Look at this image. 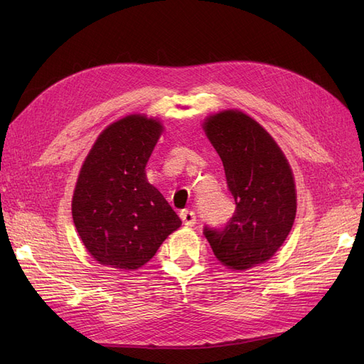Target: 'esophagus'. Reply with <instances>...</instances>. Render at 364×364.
<instances>
[{"label":"esophagus","instance_id":"1","mask_svg":"<svg viewBox=\"0 0 364 364\" xmlns=\"http://www.w3.org/2000/svg\"><path fill=\"white\" fill-rule=\"evenodd\" d=\"M181 218L185 226H194L196 225V214L193 211H188V209H185V211L181 213Z\"/></svg>","mask_w":364,"mask_h":364}]
</instances>
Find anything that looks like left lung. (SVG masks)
I'll use <instances>...</instances> for the list:
<instances>
[{
	"label": "left lung",
	"instance_id": "1",
	"mask_svg": "<svg viewBox=\"0 0 364 364\" xmlns=\"http://www.w3.org/2000/svg\"><path fill=\"white\" fill-rule=\"evenodd\" d=\"M203 130L223 162L235 213L223 229L203 234L225 267L247 270L270 259L296 217V186L279 146L255 119L237 109L209 115Z\"/></svg>",
	"mask_w": 364,
	"mask_h": 364
}]
</instances>
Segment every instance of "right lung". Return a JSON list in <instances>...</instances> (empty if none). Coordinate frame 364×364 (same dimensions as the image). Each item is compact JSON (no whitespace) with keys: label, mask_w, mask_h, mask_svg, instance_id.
I'll use <instances>...</instances> for the list:
<instances>
[{"label":"right lung","mask_w":364,"mask_h":364,"mask_svg":"<svg viewBox=\"0 0 364 364\" xmlns=\"http://www.w3.org/2000/svg\"><path fill=\"white\" fill-rule=\"evenodd\" d=\"M162 130L156 118L127 115L98 135L82 165L73 220L86 250L102 266L119 272L142 267L182 225L146 176Z\"/></svg>","instance_id":"obj_1"}]
</instances>
